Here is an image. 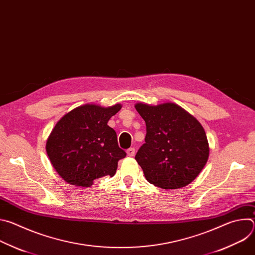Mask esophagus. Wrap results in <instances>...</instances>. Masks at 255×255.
Masks as SVG:
<instances>
[{
  "mask_svg": "<svg viewBox=\"0 0 255 255\" xmlns=\"http://www.w3.org/2000/svg\"><path fill=\"white\" fill-rule=\"evenodd\" d=\"M135 154V148L134 147H131L129 149H127V155L128 156H134Z\"/></svg>",
  "mask_w": 255,
  "mask_h": 255,
  "instance_id": "obj_1",
  "label": "esophagus"
}]
</instances>
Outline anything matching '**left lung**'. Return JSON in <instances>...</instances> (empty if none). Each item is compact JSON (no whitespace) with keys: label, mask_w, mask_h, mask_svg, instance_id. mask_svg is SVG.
I'll return each mask as SVG.
<instances>
[{"label":"left lung","mask_w":255,"mask_h":255,"mask_svg":"<svg viewBox=\"0 0 255 255\" xmlns=\"http://www.w3.org/2000/svg\"><path fill=\"white\" fill-rule=\"evenodd\" d=\"M146 123L145 143L135 159L148 183L175 190L190 185L209 158V143L201 123L185 109L167 102L136 103Z\"/></svg>","instance_id":"8db88e82"}]
</instances>
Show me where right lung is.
I'll return each instance as SVG.
<instances>
[{"label": "right lung", "mask_w": 255, "mask_h": 255, "mask_svg": "<svg viewBox=\"0 0 255 255\" xmlns=\"http://www.w3.org/2000/svg\"><path fill=\"white\" fill-rule=\"evenodd\" d=\"M121 104L102 107L85 104L62 116L46 141V152L56 172L67 184L89 188L102 176H113L126 156L108 121Z\"/></svg>", "instance_id": "add662e5"}]
</instances>
